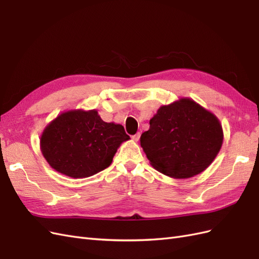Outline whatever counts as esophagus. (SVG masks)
I'll use <instances>...</instances> for the list:
<instances>
[{
    "label": "esophagus",
    "instance_id": "1",
    "mask_svg": "<svg viewBox=\"0 0 259 259\" xmlns=\"http://www.w3.org/2000/svg\"><path fill=\"white\" fill-rule=\"evenodd\" d=\"M132 138H133V140H134V142H138L139 138H140V133H137V134H135Z\"/></svg>",
    "mask_w": 259,
    "mask_h": 259
}]
</instances>
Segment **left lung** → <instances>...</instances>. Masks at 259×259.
<instances>
[{
	"label": "left lung",
	"mask_w": 259,
	"mask_h": 259,
	"mask_svg": "<svg viewBox=\"0 0 259 259\" xmlns=\"http://www.w3.org/2000/svg\"><path fill=\"white\" fill-rule=\"evenodd\" d=\"M140 146L151 166L175 179L202 173L215 160L224 142L218 117L197 101L182 97L161 106Z\"/></svg>",
	"instance_id": "8db88e82"
}]
</instances>
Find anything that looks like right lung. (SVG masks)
Listing matches in <instances>:
<instances>
[{
	"label": "right lung",
	"instance_id": "add662e5",
	"mask_svg": "<svg viewBox=\"0 0 259 259\" xmlns=\"http://www.w3.org/2000/svg\"><path fill=\"white\" fill-rule=\"evenodd\" d=\"M128 139L121 124L103 121L96 109H71L46 125L40 149L58 173L86 178L110 165L117 149Z\"/></svg>",
	"mask_w": 259,
	"mask_h": 259
}]
</instances>
